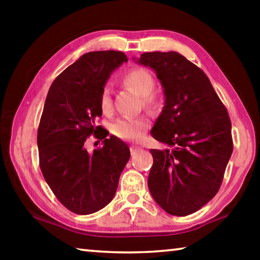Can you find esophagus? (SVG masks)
<instances>
[{
  "mask_svg": "<svg viewBox=\"0 0 260 260\" xmlns=\"http://www.w3.org/2000/svg\"><path fill=\"white\" fill-rule=\"evenodd\" d=\"M141 150H142V148L139 147V146H132L131 147V152L132 153H136V152H139Z\"/></svg>",
  "mask_w": 260,
  "mask_h": 260,
  "instance_id": "1",
  "label": "esophagus"
}]
</instances>
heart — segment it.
<instances>
[{"label":"heart","instance_id":"heart-1","mask_svg":"<svg viewBox=\"0 0 260 260\" xmlns=\"http://www.w3.org/2000/svg\"><path fill=\"white\" fill-rule=\"evenodd\" d=\"M124 81L126 85L133 88L136 93L142 96L143 102L148 108L155 110L160 107L159 99L152 93L155 88V79L147 70L139 68L129 70L125 74ZM100 105L104 113H109L112 110L111 89L109 86H104L101 91ZM149 126H150V120L146 116L120 118L111 125V132L113 135L122 140H136L142 136Z\"/></svg>","mask_w":260,"mask_h":260}]
</instances>
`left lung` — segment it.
<instances>
[{
  "instance_id": "8db88e82",
  "label": "left lung",
  "mask_w": 260,
  "mask_h": 260,
  "mask_svg": "<svg viewBox=\"0 0 260 260\" xmlns=\"http://www.w3.org/2000/svg\"><path fill=\"white\" fill-rule=\"evenodd\" d=\"M135 61L156 72L165 96L151 135L170 148L150 150L149 190L167 213L184 217L219 190L233 152L230 116L206 74L179 52H144Z\"/></svg>"
}]
</instances>
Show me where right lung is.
I'll use <instances>...</instances> for the list:
<instances>
[{
    "label": "right lung",
    "instance_id": "1",
    "mask_svg": "<svg viewBox=\"0 0 260 260\" xmlns=\"http://www.w3.org/2000/svg\"><path fill=\"white\" fill-rule=\"evenodd\" d=\"M127 61L121 51L82 55L51 83L38 131L40 169L65 208L77 214L98 212L112 201L129 159L127 144L96 120L102 116L101 91L114 70ZM94 134L104 146L88 153L85 139Z\"/></svg>",
    "mask_w": 260,
    "mask_h": 260
}]
</instances>
